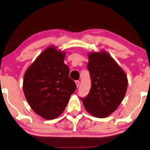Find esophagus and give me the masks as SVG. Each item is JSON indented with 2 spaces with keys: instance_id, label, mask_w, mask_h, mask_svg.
Listing matches in <instances>:
<instances>
[{
  "instance_id": "esophagus-1",
  "label": "esophagus",
  "mask_w": 150,
  "mask_h": 150,
  "mask_svg": "<svg viewBox=\"0 0 150 150\" xmlns=\"http://www.w3.org/2000/svg\"><path fill=\"white\" fill-rule=\"evenodd\" d=\"M75 83H76V85H77V87L79 86V85H80V81H76Z\"/></svg>"
}]
</instances>
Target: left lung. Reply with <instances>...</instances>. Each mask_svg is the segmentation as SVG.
Instances as JSON below:
<instances>
[{"label": "left lung", "instance_id": "left-lung-1", "mask_svg": "<svg viewBox=\"0 0 150 150\" xmlns=\"http://www.w3.org/2000/svg\"><path fill=\"white\" fill-rule=\"evenodd\" d=\"M87 69L91 79L88 94L80 98L86 110L96 117H105L120 104L126 93L125 73L105 52L89 54Z\"/></svg>", "mask_w": 150, "mask_h": 150}]
</instances>
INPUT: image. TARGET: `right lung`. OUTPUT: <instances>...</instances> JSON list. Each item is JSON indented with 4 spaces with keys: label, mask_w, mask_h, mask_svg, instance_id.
<instances>
[{
    "label": "right lung",
    "mask_w": 150,
    "mask_h": 150,
    "mask_svg": "<svg viewBox=\"0 0 150 150\" xmlns=\"http://www.w3.org/2000/svg\"><path fill=\"white\" fill-rule=\"evenodd\" d=\"M65 53L54 47L40 54L25 73L23 88L27 101L35 113L47 119L62 113L77 86L64 63Z\"/></svg>",
    "instance_id": "obj_1"
}]
</instances>
